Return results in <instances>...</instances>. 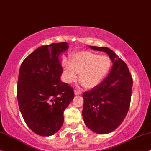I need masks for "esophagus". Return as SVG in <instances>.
I'll list each match as a JSON object with an SVG mask.
<instances>
[{
  "label": "esophagus",
  "mask_w": 151,
  "mask_h": 151,
  "mask_svg": "<svg viewBox=\"0 0 151 151\" xmlns=\"http://www.w3.org/2000/svg\"><path fill=\"white\" fill-rule=\"evenodd\" d=\"M74 94H75L76 95H79V94H82V92L80 91L79 90H74Z\"/></svg>",
  "instance_id": "1"
}]
</instances>
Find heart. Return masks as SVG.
<instances>
[{"label": "heart", "mask_w": 151, "mask_h": 151, "mask_svg": "<svg viewBox=\"0 0 151 151\" xmlns=\"http://www.w3.org/2000/svg\"><path fill=\"white\" fill-rule=\"evenodd\" d=\"M111 60L106 55H99L91 52L83 51L75 54L71 64L65 61V79L67 83H72L80 74L79 81L84 87L92 88L99 84L109 71Z\"/></svg>", "instance_id": "heart-1"}]
</instances>
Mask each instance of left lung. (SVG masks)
<instances>
[{
    "label": "left lung",
    "mask_w": 151,
    "mask_h": 151,
    "mask_svg": "<svg viewBox=\"0 0 151 151\" xmlns=\"http://www.w3.org/2000/svg\"><path fill=\"white\" fill-rule=\"evenodd\" d=\"M90 48L106 52L113 65L101 83L83 94L82 115L90 130L98 134H107L119 127L128 113L132 79L125 62L112 50L106 47Z\"/></svg>",
    "instance_id": "1"
}]
</instances>
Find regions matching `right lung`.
Here are the masks:
<instances>
[{
  "label": "right lung",
  "mask_w": 151,
  "mask_h": 151,
  "mask_svg": "<svg viewBox=\"0 0 151 151\" xmlns=\"http://www.w3.org/2000/svg\"><path fill=\"white\" fill-rule=\"evenodd\" d=\"M66 42L41 46L25 58L19 70L17 99L28 127L41 136H50L63 124V112L74 97V90L60 79L59 55Z\"/></svg>",
  "instance_id": "obj_1"
}]
</instances>
